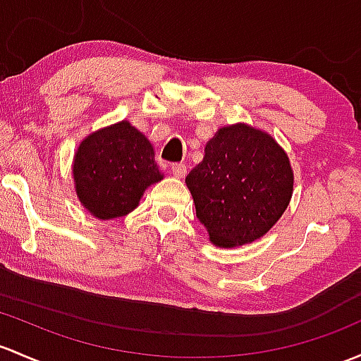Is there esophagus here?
<instances>
[{
    "mask_svg": "<svg viewBox=\"0 0 361 361\" xmlns=\"http://www.w3.org/2000/svg\"><path fill=\"white\" fill-rule=\"evenodd\" d=\"M171 171H173V176L185 178V174H187V166L181 164V162H176V164L171 166Z\"/></svg>",
    "mask_w": 361,
    "mask_h": 361,
    "instance_id": "34e87169",
    "label": "esophagus"
}]
</instances>
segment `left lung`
<instances>
[{
    "label": "left lung",
    "instance_id": "1",
    "mask_svg": "<svg viewBox=\"0 0 361 361\" xmlns=\"http://www.w3.org/2000/svg\"><path fill=\"white\" fill-rule=\"evenodd\" d=\"M185 183L212 244L238 247L282 218L294 173L286 150L268 133L240 123L219 128Z\"/></svg>",
    "mask_w": 361,
    "mask_h": 361
}]
</instances>
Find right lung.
I'll list each match as a JSON object with an SVG mask.
<instances>
[{
  "label": "right lung",
  "mask_w": 361,
  "mask_h": 361,
  "mask_svg": "<svg viewBox=\"0 0 361 361\" xmlns=\"http://www.w3.org/2000/svg\"><path fill=\"white\" fill-rule=\"evenodd\" d=\"M154 157L152 143L130 121L91 133L72 164L79 202L98 219L126 216L143 192L164 178Z\"/></svg>",
  "instance_id": "add662e5"
}]
</instances>
